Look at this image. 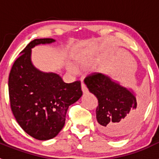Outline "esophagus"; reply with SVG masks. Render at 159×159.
Instances as JSON below:
<instances>
[{
  "label": "esophagus",
  "mask_w": 159,
  "mask_h": 159,
  "mask_svg": "<svg viewBox=\"0 0 159 159\" xmlns=\"http://www.w3.org/2000/svg\"><path fill=\"white\" fill-rule=\"evenodd\" d=\"M81 90H82V92H83V93H84V94L88 93V88H87L86 85H85L84 83H82V84H81Z\"/></svg>",
  "instance_id": "esophagus-1"
}]
</instances>
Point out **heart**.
Here are the masks:
<instances>
[{"label": "heart", "mask_w": 159, "mask_h": 159, "mask_svg": "<svg viewBox=\"0 0 159 159\" xmlns=\"http://www.w3.org/2000/svg\"><path fill=\"white\" fill-rule=\"evenodd\" d=\"M92 64V60L88 58H79L75 60V67L76 68H86ZM68 70L71 72L74 71L72 67L68 66Z\"/></svg>", "instance_id": "1"}]
</instances>
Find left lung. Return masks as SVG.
Returning a JSON list of instances; mask_svg holds the SVG:
<instances>
[{
    "label": "left lung",
    "instance_id": "8db88e82",
    "mask_svg": "<svg viewBox=\"0 0 159 159\" xmlns=\"http://www.w3.org/2000/svg\"><path fill=\"white\" fill-rule=\"evenodd\" d=\"M84 84L98 99L96 119L100 131L109 137L119 138L134 130L144 110L131 88L122 86L108 75H88Z\"/></svg>",
    "mask_w": 159,
    "mask_h": 159
}]
</instances>
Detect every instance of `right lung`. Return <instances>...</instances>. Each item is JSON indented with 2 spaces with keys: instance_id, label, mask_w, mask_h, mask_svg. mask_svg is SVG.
I'll return each mask as SVG.
<instances>
[{
  "instance_id": "add662e5",
  "label": "right lung",
  "mask_w": 159,
  "mask_h": 159,
  "mask_svg": "<svg viewBox=\"0 0 159 159\" xmlns=\"http://www.w3.org/2000/svg\"><path fill=\"white\" fill-rule=\"evenodd\" d=\"M50 38L35 39L14 62L8 77L11 109L18 124L36 139H51L65 124L70 105L82 96L80 81L66 84L54 72H44L32 62V48L54 43Z\"/></svg>"
}]
</instances>
